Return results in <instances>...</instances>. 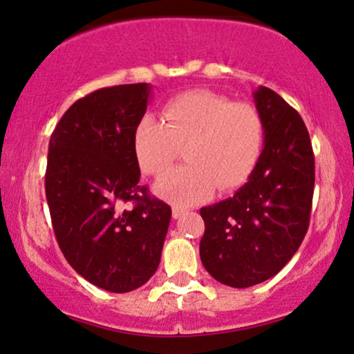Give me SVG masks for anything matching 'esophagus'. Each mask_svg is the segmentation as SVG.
I'll return each mask as SVG.
<instances>
[{
	"label": "esophagus",
	"instance_id": "esophagus-1",
	"mask_svg": "<svg viewBox=\"0 0 354 354\" xmlns=\"http://www.w3.org/2000/svg\"><path fill=\"white\" fill-rule=\"evenodd\" d=\"M186 210L181 209V207H173V218L178 220L181 215H185Z\"/></svg>",
	"mask_w": 354,
	"mask_h": 354
}]
</instances>
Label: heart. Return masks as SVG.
<instances>
[{
	"label": "heart",
	"instance_id": "b5f03b06",
	"mask_svg": "<svg viewBox=\"0 0 354 354\" xmlns=\"http://www.w3.org/2000/svg\"><path fill=\"white\" fill-rule=\"evenodd\" d=\"M262 145L263 124L256 108L207 91L171 98L162 121L145 115L133 136L136 162L153 176L171 167L178 147H186L189 165L171 169L153 185L155 194L176 205L205 199L215 187L241 186L257 165Z\"/></svg>",
	"mask_w": 354,
	"mask_h": 354
}]
</instances>
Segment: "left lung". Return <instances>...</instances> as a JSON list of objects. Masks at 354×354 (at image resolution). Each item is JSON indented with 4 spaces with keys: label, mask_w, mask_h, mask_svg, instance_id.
<instances>
[{
    "label": "left lung",
    "mask_w": 354,
    "mask_h": 354,
    "mask_svg": "<svg viewBox=\"0 0 354 354\" xmlns=\"http://www.w3.org/2000/svg\"><path fill=\"white\" fill-rule=\"evenodd\" d=\"M263 149L233 197L202 207L201 261L220 283L249 288L283 268L303 243L314 194V153L303 118L279 93H252Z\"/></svg>",
    "instance_id": "left-lung-1"
}]
</instances>
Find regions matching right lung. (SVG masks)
<instances>
[{
  "instance_id": "right-lung-1",
  "label": "right lung",
  "mask_w": 354,
  "mask_h": 354,
  "mask_svg": "<svg viewBox=\"0 0 354 354\" xmlns=\"http://www.w3.org/2000/svg\"><path fill=\"white\" fill-rule=\"evenodd\" d=\"M150 95V84L88 93L69 106L50 139L45 191L56 241L79 275L111 293L147 283L171 218L169 205L140 186L133 150Z\"/></svg>"
}]
</instances>
